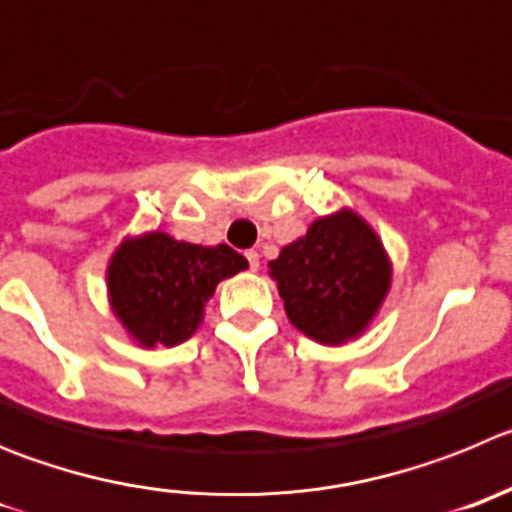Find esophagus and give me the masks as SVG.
<instances>
[{
    "mask_svg": "<svg viewBox=\"0 0 512 512\" xmlns=\"http://www.w3.org/2000/svg\"><path fill=\"white\" fill-rule=\"evenodd\" d=\"M247 262H250V270H257L260 267V255H257V250H247Z\"/></svg>",
    "mask_w": 512,
    "mask_h": 512,
    "instance_id": "34e87169",
    "label": "esophagus"
}]
</instances>
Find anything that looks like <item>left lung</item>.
<instances>
[{
	"label": "left lung",
	"instance_id": "left-lung-1",
	"mask_svg": "<svg viewBox=\"0 0 512 512\" xmlns=\"http://www.w3.org/2000/svg\"><path fill=\"white\" fill-rule=\"evenodd\" d=\"M267 267L290 324L326 347L365 334L393 283L382 239L349 206L313 219Z\"/></svg>",
	"mask_w": 512,
	"mask_h": 512
}]
</instances>
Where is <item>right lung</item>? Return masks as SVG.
<instances>
[{"label": "right lung", "mask_w": 512, "mask_h": 512, "mask_svg": "<svg viewBox=\"0 0 512 512\" xmlns=\"http://www.w3.org/2000/svg\"><path fill=\"white\" fill-rule=\"evenodd\" d=\"M247 267L229 245H191L160 229L124 237L107 265L109 308L137 347H176L196 334L216 285Z\"/></svg>", "instance_id": "right-lung-1"}]
</instances>
